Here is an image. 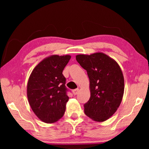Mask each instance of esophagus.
<instances>
[{
    "mask_svg": "<svg viewBox=\"0 0 149 149\" xmlns=\"http://www.w3.org/2000/svg\"><path fill=\"white\" fill-rule=\"evenodd\" d=\"M73 94H74V95H76L78 93H79V89H75L74 90H73Z\"/></svg>",
    "mask_w": 149,
    "mask_h": 149,
    "instance_id": "esophagus-1",
    "label": "esophagus"
}]
</instances>
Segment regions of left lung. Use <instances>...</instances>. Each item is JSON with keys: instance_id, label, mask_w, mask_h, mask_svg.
Wrapping results in <instances>:
<instances>
[{"instance_id": "left-lung-1", "label": "left lung", "mask_w": 149, "mask_h": 149, "mask_svg": "<svg viewBox=\"0 0 149 149\" xmlns=\"http://www.w3.org/2000/svg\"><path fill=\"white\" fill-rule=\"evenodd\" d=\"M75 58L89 78L91 97L84 104L85 114L95 122H104L116 112L123 99L122 70L115 60L102 52L77 54Z\"/></svg>"}]
</instances>
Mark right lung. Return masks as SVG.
Instances as JSON below:
<instances>
[{
  "instance_id": "add662e5",
  "label": "right lung",
  "mask_w": 149,
  "mask_h": 149,
  "mask_svg": "<svg viewBox=\"0 0 149 149\" xmlns=\"http://www.w3.org/2000/svg\"><path fill=\"white\" fill-rule=\"evenodd\" d=\"M70 55H51L33 70L27 85L30 107L39 120L47 123L58 121L64 114L69 97L62 74Z\"/></svg>"
}]
</instances>
